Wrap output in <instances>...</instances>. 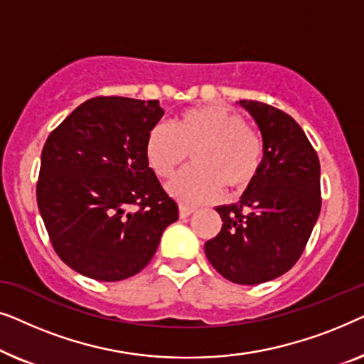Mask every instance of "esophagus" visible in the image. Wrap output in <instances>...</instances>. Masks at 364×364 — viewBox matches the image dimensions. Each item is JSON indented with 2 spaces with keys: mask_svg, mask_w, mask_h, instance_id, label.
<instances>
[{
  "mask_svg": "<svg viewBox=\"0 0 364 364\" xmlns=\"http://www.w3.org/2000/svg\"><path fill=\"white\" fill-rule=\"evenodd\" d=\"M193 212H196V208H193V207L178 205V217H181V218H187L188 215H192Z\"/></svg>",
  "mask_w": 364,
  "mask_h": 364,
  "instance_id": "34e87169",
  "label": "esophagus"
}]
</instances>
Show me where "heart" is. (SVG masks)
Here are the masks:
<instances>
[{"mask_svg":"<svg viewBox=\"0 0 364 364\" xmlns=\"http://www.w3.org/2000/svg\"><path fill=\"white\" fill-rule=\"evenodd\" d=\"M192 157V167L167 182V192L187 205L210 202L222 191L247 188L262 167L263 141L237 112L223 106L187 109L172 127L156 124L146 139V159L159 177H168Z\"/></svg>","mask_w":364,"mask_h":364,"instance_id":"b5f03b06","label":"heart"}]
</instances>
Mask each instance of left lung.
Wrapping results in <instances>:
<instances>
[{
	"instance_id": "8db88e82",
	"label": "left lung",
	"mask_w": 364,
	"mask_h": 364,
	"mask_svg": "<svg viewBox=\"0 0 364 364\" xmlns=\"http://www.w3.org/2000/svg\"><path fill=\"white\" fill-rule=\"evenodd\" d=\"M262 132V167L240 200L218 205L222 230L205 255L223 278L257 285L295 265L321 208L320 161L295 119L258 101H238Z\"/></svg>"
}]
</instances>
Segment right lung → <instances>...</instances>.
I'll return each mask as SVG.
<instances>
[{
  "label": "right lung",
  "instance_id": "1",
  "mask_svg": "<svg viewBox=\"0 0 364 364\" xmlns=\"http://www.w3.org/2000/svg\"><path fill=\"white\" fill-rule=\"evenodd\" d=\"M159 101L94 97L49 134L36 187L39 213L59 258L99 282L136 275L178 218L146 159Z\"/></svg>",
  "mask_w": 364,
  "mask_h": 364
}]
</instances>
